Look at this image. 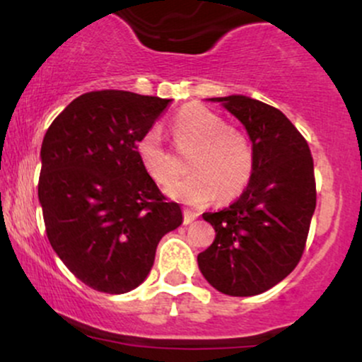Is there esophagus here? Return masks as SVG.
Returning a JSON list of instances; mask_svg holds the SVG:
<instances>
[{
    "instance_id": "esophagus-1",
    "label": "esophagus",
    "mask_w": 362,
    "mask_h": 362,
    "mask_svg": "<svg viewBox=\"0 0 362 362\" xmlns=\"http://www.w3.org/2000/svg\"><path fill=\"white\" fill-rule=\"evenodd\" d=\"M195 218H197V213H192V211L189 209L184 211V224H190Z\"/></svg>"
}]
</instances>
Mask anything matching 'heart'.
Listing matches in <instances>:
<instances>
[{"label":"heart","instance_id":"obj_1","mask_svg":"<svg viewBox=\"0 0 362 362\" xmlns=\"http://www.w3.org/2000/svg\"><path fill=\"white\" fill-rule=\"evenodd\" d=\"M172 134L180 151H194L189 161L192 175L172 182L165 194L189 206H204L213 199L230 201L243 192L253 172V149L221 115L204 105H187L175 115ZM136 155L156 184L175 177V160L156 129L144 132Z\"/></svg>","mask_w":362,"mask_h":362}]
</instances>
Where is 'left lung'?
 Wrapping results in <instances>:
<instances>
[{
    "label": "left lung",
    "mask_w": 362,
    "mask_h": 362,
    "mask_svg": "<svg viewBox=\"0 0 362 362\" xmlns=\"http://www.w3.org/2000/svg\"><path fill=\"white\" fill-rule=\"evenodd\" d=\"M219 102L247 129L253 172L230 207L204 213L213 245L197 255L206 281L228 296H255L288 277L300 262L317 206L308 143L276 107L245 97Z\"/></svg>",
    "instance_id": "obj_1"
}]
</instances>
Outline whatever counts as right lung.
<instances>
[{
	"instance_id": "1",
	"label": "right lung",
	"mask_w": 362,
	"mask_h": 362,
	"mask_svg": "<svg viewBox=\"0 0 362 362\" xmlns=\"http://www.w3.org/2000/svg\"><path fill=\"white\" fill-rule=\"evenodd\" d=\"M170 102L90 91L45 132L39 178L45 231L57 257L91 289L122 294L138 288L160 240L184 219L136 155L139 138Z\"/></svg>"
}]
</instances>
